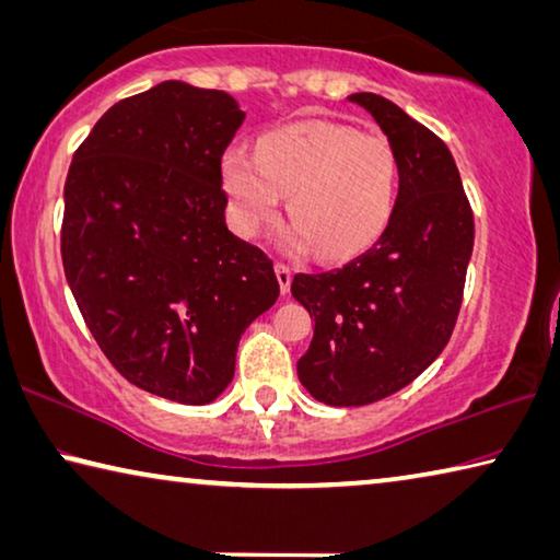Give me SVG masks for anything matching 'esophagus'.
<instances>
[{
  "label": "esophagus",
  "mask_w": 560,
  "mask_h": 560,
  "mask_svg": "<svg viewBox=\"0 0 560 560\" xmlns=\"http://www.w3.org/2000/svg\"><path fill=\"white\" fill-rule=\"evenodd\" d=\"M273 271H277V279H279V289H281V294H289V289H291V277H294V273H291L289 266H287V264H281V261L273 264Z\"/></svg>",
  "instance_id": "esophagus-1"
}]
</instances>
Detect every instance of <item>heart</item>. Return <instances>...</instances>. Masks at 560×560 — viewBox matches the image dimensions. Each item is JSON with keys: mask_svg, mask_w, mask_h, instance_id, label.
Listing matches in <instances>:
<instances>
[{"mask_svg": "<svg viewBox=\"0 0 560 560\" xmlns=\"http://www.w3.org/2000/svg\"><path fill=\"white\" fill-rule=\"evenodd\" d=\"M229 217L242 236L273 221L281 197L294 226L291 252L316 248L324 259H349L384 234L398 194L392 141L334 121H299L261 137L256 154L232 147L221 159Z\"/></svg>", "mask_w": 560, "mask_h": 560, "instance_id": "1", "label": "heart"}]
</instances>
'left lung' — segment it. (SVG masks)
I'll return each instance as SVG.
<instances>
[{"instance_id":"left-lung-1","label":"left lung","mask_w":560,"mask_h":560,"mask_svg":"<svg viewBox=\"0 0 560 560\" xmlns=\"http://www.w3.org/2000/svg\"><path fill=\"white\" fill-rule=\"evenodd\" d=\"M349 102L392 141L398 197L369 252L291 281L316 322L299 381L326 406L381 401L436 361L456 326L474 252V211L448 147L384 96L359 92Z\"/></svg>"}]
</instances>
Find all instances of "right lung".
I'll list each match as a JSON object with an SVG mask.
<instances>
[{
    "label": "right lung",
    "mask_w": 560,
    "mask_h": 560,
    "mask_svg": "<svg viewBox=\"0 0 560 560\" xmlns=\"http://www.w3.org/2000/svg\"><path fill=\"white\" fill-rule=\"evenodd\" d=\"M244 117L219 89L162 82L114 104L67 174L61 264L84 324L129 384L176 404L232 384L238 339L279 299L269 256L224 219Z\"/></svg>",
    "instance_id": "add662e5"
}]
</instances>
